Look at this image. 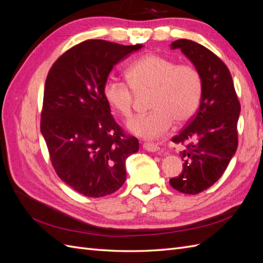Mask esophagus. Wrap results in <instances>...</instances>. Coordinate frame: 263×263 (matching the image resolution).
Listing matches in <instances>:
<instances>
[{
  "label": "esophagus",
  "mask_w": 263,
  "mask_h": 263,
  "mask_svg": "<svg viewBox=\"0 0 263 263\" xmlns=\"http://www.w3.org/2000/svg\"><path fill=\"white\" fill-rule=\"evenodd\" d=\"M142 147H144L145 150L150 151V153H156V151L160 150V148H159V146L156 145V144H154V142H144V145H142Z\"/></svg>",
  "instance_id": "1"
}]
</instances>
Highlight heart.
Returning a JSON list of instances; mask_svg holds the SVG:
<instances>
[{
    "mask_svg": "<svg viewBox=\"0 0 263 263\" xmlns=\"http://www.w3.org/2000/svg\"><path fill=\"white\" fill-rule=\"evenodd\" d=\"M128 83L108 80L103 94L107 104L125 118L133 115L135 92H151L150 113L135 117L128 124L134 135L145 139L163 136L173 121L183 124L200 106L203 81L198 71L160 54H147L127 69Z\"/></svg>",
    "mask_w": 263,
    "mask_h": 263,
    "instance_id": "heart-1",
    "label": "heart"
}]
</instances>
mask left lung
I'll return each instance as SVG.
<instances>
[{
  "label": "left lung",
  "instance_id": "8db88e82",
  "mask_svg": "<svg viewBox=\"0 0 263 263\" xmlns=\"http://www.w3.org/2000/svg\"><path fill=\"white\" fill-rule=\"evenodd\" d=\"M178 48L200 72L203 93L193 118L172 138L176 144L187 145L180 151L182 173L170 179V184L181 193L194 195L211 187L234 157L238 147L240 103L232 74L216 54L187 39L171 44V49Z\"/></svg>",
  "mask_w": 263,
  "mask_h": 263
}]
</instances>
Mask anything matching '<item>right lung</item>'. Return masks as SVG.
I'll list each match as a JSON object with an SVG mask.
<instances>
[{"label":"right lung","mask_w":263,"mask_h":263,"mask_svg":"<svg viewBox=\"0 0 263 263\" xmlns=\"http://www.w3.org/2000/svg\"><path fill=\"white\" fill-rule=\"evenodd\" d=\"M141 47L90 39L61 54L47 76L41 132L55 173L84 196L116 192L126 180V159L138 151L103 89L116 63Z\"/></svg>","instance_id":"add662e5"}]
</instances>
